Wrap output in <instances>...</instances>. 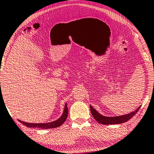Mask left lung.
I'll return each instance as SVG.
<instances>
[{"instance_id":"8db88e82","label":"left lung","mask_w":154,"mask_h":154,"mask_svg":"<svg viewBox=\"0 0 154 154\" xmlns=\"http://www.w3.org/2000/svg\"><path fill=\"white\" fill-rule=\"evenodd\" d=\"M141 106L137 108V109L135 110L134 112H132L129 114H124V115L118 116H105L102 115L96 111L91 105H90L91 112L93 116H94L95 119H96L99 123L104 125H112V124H119V123H123L126 122V121L131 119L132 116L135 115V114L138 112Z\"/></svg>"}]
</instances>
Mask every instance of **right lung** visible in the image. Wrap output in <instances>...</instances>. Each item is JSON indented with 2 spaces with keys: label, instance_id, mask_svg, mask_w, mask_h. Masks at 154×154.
I'll use <instances>...</instances> for the list:
<instances>
[{
  "label": "right lung",
  "instance_id": "right-lung-1",
  "mask_svg": "<svg viewBox=\"0 0 154 154\" xmlns=\"http://www.w3.org/2000/svg\"><path fill=\"white\" fill-rule=\"evenodd\" d=\"M68 109L67 107V103L65 105V107L63 109V112L62 115L60 116L59 119L57 120L51 121V122L45 123H26L23 122L22 121H19V122L23 123V125H26L29 128H39L41 129H49V128H54L59 127L66 121L67 117H68Z\"/></svg>",
  "mask_w": 154,
  "mask_h": 154
}]
</instances>
